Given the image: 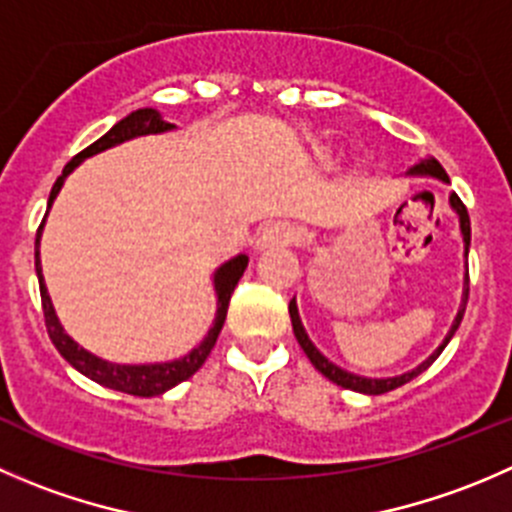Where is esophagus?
Wrapping results in <instances>:
<instances>
[{
    "instance_id": "obj_1",
    "label": "esophagus",
    "mask_w": 512,
    "mask_h": 512,
    "mask_svg": "<svg viewBox=\"0 0 512 512\" xmlns=\"http://www.w3.org/2000/svg\"><path fill=\"white\" fill-rule=\"evenodd\" d=\"M297 237V227L287 220H270L260 227V237H257V247L282 245V242H292Z\"/></svg>"
}]
</instances>
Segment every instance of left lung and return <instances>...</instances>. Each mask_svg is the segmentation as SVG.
<instances>
[{
  "instance_id": "left-lung-1",
  "label": "left lung",
  "mask_w": 512,
  "mask_h": 512,
  "mask_svg": "<svg viewBox=\"0 0 512 512\" xmlns=\"http://www.w3.org/2000/svg\"><path fill=\"white\" fill-rule=\"evenodd\" d=\"M408 175H430V177H435V180L450 182L448 175H445L443 165H440L438 160H420L418 165L410 167ZM450 207H453V210L458 212V217H460V232H463L465 257H468V250H470V217H468V207L463 205V200H460V197L455 195V192H453V195H450ZM468 292H470V277L465 275L463 305H460L458 315H455L453 327H450V332H448V337H445V340H443V345H440L438 350H435L433 355L428 357V360L420 362V365L415 367V370L403 372V375H398V377H362V375H355V372L342 370L340 365H335V362L327 360V357L322 355V352L317 350L315 345H312L310 337H307L305 327H302V320H300V312H297L295 297H292V300H290V320H292V330H295V337H297V342H300V347H302V350H305V355L310 357V362H312V365H315V370H320L322 375L327 377V380H332V382H335V385H340V388H345V390H355V393L382 395V393H390V390L400 388V385H405V382H410V380H413V377H418L420 372H425L430 365H433L435 360H438V355L445 350V345H448V342H450V337H453L455 330H458V327H460V320H463V315H465V305H468Z\"/></svg>"
}]
</instances>
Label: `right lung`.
<instances>
[{"label": "right lung", "instance_id": "add662e5", "mask_svg": "<svg viewBox=\"0 0 512 512\" xmlns=\"http://www.w3.org/2000/svg\"><path fill=\"white\" fill-rule=\"evenodd\" d=\"M167 130H175V124L165 122L157 109H137V112H132V114H127L124 119H119L112 130L107 132V135L99 137L97 142H92L87 150H82L77 157H72V160L64 165L62 175L57 177L52 192H49V207H52L54 197H57L59 190H62L64 177H67L69 172H72L82 160L97 155V152L109 150V147H114V145H122V142L132 140V137L157 135V132H167ZM42 225H44V220H42ZM42 225H39L37 240H34V267H37V277H39V295H42L44 325H47L49 340L54 342V347L59 350V355H62L64 360L74 367V370H79L82 375H87L89 380L104 385V388L119 390V393H127V395H140V398H152V395L167 393L170 388H175L177 382L192 377L202 365H205L207 355L212 352V347H215V342H217V335H220L222 325H225L227 307H230V297H232V292H235L237 282H240L242 272H245L247 255L232 257V260H227L225 265L215 272L217 315H215V322H212L210 332H207V337L195 347V350L187 352L185 357H177V360H170V362L119 365V362L102 360V357L92 355L89 350L79 347L77 342H74L72 337L64 332V327L59 325L57 312H54L52 300H49L47 285H44L42 262H39V237H42Z\"/></svg>", "mask_w": 512, "mask_h": 512}]
</instances>
